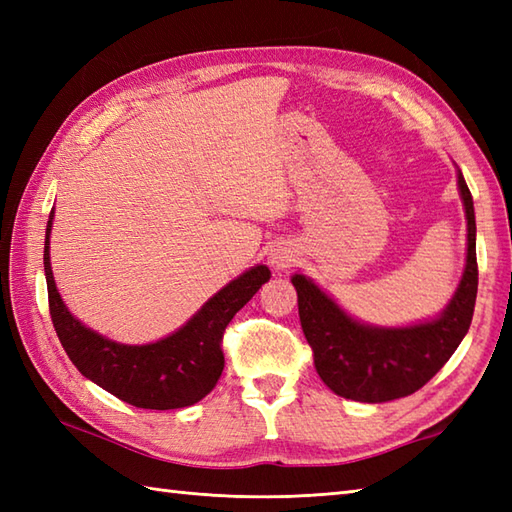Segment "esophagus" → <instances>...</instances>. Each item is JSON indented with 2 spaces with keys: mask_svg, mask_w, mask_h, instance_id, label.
Here are the masks:
<instances>
[{
  "mask_svg": "<svg viewBox=\"0 0 512 512\" xmlns=\"http://www.w3.org/2000/svg\"><path fill=\"white\" fill-rule=\"evenodd\" d=\"M290 257L288 253H279V250H275V253H270V264H273L275 268H286L290 264Z\"/></svg>",
  "mask_w": 512,
  "mask_h": 512,
  "instance_id": "obj_1",
  "label": "esophagus"
}]
</instances>
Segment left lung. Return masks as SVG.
<instances>
[{"label": "left lung", "instance_id": "obj_1", "mask_svg": "<svg viewBox=\"0 0 512 512\" xmlns=\"http://www.w3.org/2000/svg\"><path fill=\"white\" fill-rule=\"evenodd\" d=\"M458 187L469 231L466 266L440 317L407 328H376L352 319L308 277H292L314 367L334 394L358 402L405 398L440 372L469 332L477 297V257L473 198L462 171H458Z\"/></svg>", "mask_w": 512, "mask_h": 512}]
</instances>
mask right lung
I'll list each match as a JSON object with an SVG mask.
<instances>
[{"instance_id": "1", "label": "right lung", "mask_w": 512, "mask_h": 512, "mask_svg": "<svg viewBox=\"0 0 512 512\" xmlns=\"http://www.w3.org/2000/svg\"><path fill=\"white\" fill-rule=\"evenodd\" d=\"M50 213L43 246L52 325L65 354L92 383L140 409H182L195 405L215 387L224 369L222 336L237 310L270 279L266 266H253L204 303L167 339L147 345H123L105 339L74 319L54 286L50 268Z\"/></svg>"}]
</instances>
